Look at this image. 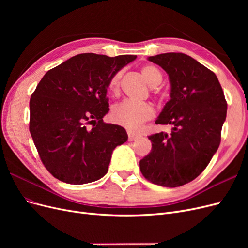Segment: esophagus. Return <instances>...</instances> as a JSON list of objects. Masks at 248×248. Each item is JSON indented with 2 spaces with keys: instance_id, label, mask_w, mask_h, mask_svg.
I'll return each mask as SVG.
<instances>
[{
  "instance_id": "esophagus-1",
  "label": "esophagus",
  "mask_w": 248,
  "mask_h": 248,
  "mask_svg": "<svg viewBox=\"0 0 248 248\" xmlns=\"http://www.w3.org/2000/svg\"><path fill=\"white\" fill-rule=\"evenodd\" d=\"M139 138H140V134L134 133V132H132V131H128V140H129L130 141L136 140H138Z\"/></svg>"
}]
</instances>
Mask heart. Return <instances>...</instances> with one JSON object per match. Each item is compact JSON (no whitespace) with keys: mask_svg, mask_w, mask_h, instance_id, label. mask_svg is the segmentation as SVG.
<instances>
[{"mask_svg":"<svg viewBox=\"0 0 248 248\" xmlns=\"http://www.w3.org/2000/svg\"><path fill=\"white\" fill-rule=\"evenodd\" d=\"M141 74L151 87L158 86L162 80V74L157 67L145 65L141 68ZM122 72H117L111 77L108 82V89L112 94H117L120 90V80ZM155 115L154 108L150 103L134 102L123 100L111 108L110 117L115 123L127 127L129 129H137Z\"/></svg>","mask_w":248,"mask_h":248,"instance_id":"1","label":"heart"}]
</instances>
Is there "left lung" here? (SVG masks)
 I'll list each match as a JSON object with an SVG mask.
<instances>
[{
	"mask_svg": "<svg viewBox=\"0 0 248 248\" xmlns=\"http://www.w3.org/2000/svg\"><path fill=\"white\" fill-rule=\"evenodd\" d=\"M168 73L170 99L155 123L171 132L152 134V150L140 161L141 174L156 185L178 187L206 169L220 144L228 104L215 73L181 52L148 58Z\"/></svg>",
	"mask_w": 248,
	"mask_h": 248,
	"instance_id": "obj_1",
	"label": "left lung"
}]
</instances>
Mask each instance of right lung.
I'll list each match as a JSON object with an SVG mask.
<instances>
[{"mask_svg": "<svg viewBox=\"0 0 248 248\" xmlns=\"http://www.w3.org/2000/svg\"><path fill=\"white\" fill-rule=\"evenodd\" d=\"M136 59L79 54L47 71L37 86L30 132L44 167L60 181L86 184L107 174L114 149L128 139L123 127L103 122L108 82Z\"/></svg>", "mask_w": 248, "mask_h": 248, "instance_id": "obj_1", "label": "right lung"}]
</instances>
